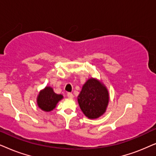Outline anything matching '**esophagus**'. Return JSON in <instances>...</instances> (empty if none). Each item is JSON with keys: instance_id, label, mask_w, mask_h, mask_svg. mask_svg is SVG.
Returning <instances> with one entry per match:
<instances>
[{"instance_id": "esophagus-1", "label": "esophagus", "mask_w": 156, "mask_h": 156, "mask_svg": "<svg viewBox=\"0 0 156 156\" xmlns=\"http://www.w3.org/2000/svg\"><path fill=\"white\" fill-rule=\"evenodd\" d=\"M67 96H68V98H73L74 95H73V94H72L71 93H68L67 94Z\"/></svg>"}]
</instances>
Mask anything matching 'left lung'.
I'll use <instances>...</instances> for the list:
<instances>
[{
	"mask_svg": "<svg viewBox=\"0 0 156 156\" xmlns=\"http://www.w3.org/2000/svg\"><path fill=\"white\" fill-rule=\"evenodd\" d=\"M78 102L86 117L95 119L103 115L109 103V93L101 81L91 78L83 86Z\"/></svg>",
	"mask_w": 156,
	"mask_h": 156,
	"instance_id": "8db88e82",
	"label": "left lung"
}]
</instances>
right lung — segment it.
Returning a JSON list of instances; mask_svg holds the SVG:
<instances>
[{"mask_svg":"<svg viewBox=\"0 0 156 156\" xmlns=\"http://www.w3.org/2000/svg\"><path fill=\"white\" fill-rule=\"evenodd\" d=\"M61 94H57L50 86H46L39 92L37 97V104L43 111H51L56 107L57 103L63 99Z\"/></svg>","mask_w":156,"mask_h":156,"instance_id":"right-lung-1","label":"right lung"}]
</instances>
